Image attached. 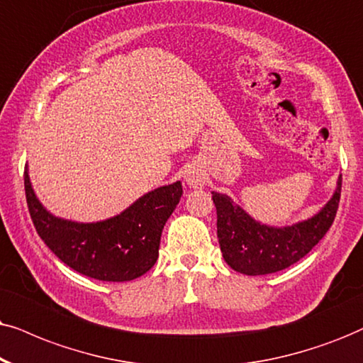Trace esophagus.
<instances>
[{"mask_svg": "<svg viewBox=\"0 0 363 363\" xmlns=\"http://www.w3.org/2000/svg\"><path fill=\"white\" fill-rule=\"evenodd\" d=\"M186 182L189 186H192V187H201L203 186V181H201V177L197 176V174H194V172H189L186 176Z\"/></svg>", "mask_w": 363, "mask_h": 363, "instance_id": "1", "label": "esophagus"}]
</instances>
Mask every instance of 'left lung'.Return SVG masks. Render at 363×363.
<instances>
[{
  "instance_id": "obj_1",
  "label": "left lung",
  "mask_w": 363,
  "mask_h": 363,
  "mask_svg": "<svg viewBox=\"0 0 363 363\" xmlns=\"http://www.w3.org/2000/svg\"><path fill=\"white\" fill-rule=\"evenodd\" d=\"M342 177L332 199L308 221L290 228H269L251 219L224 194L213 192L218 213V240L224 261L242 274H268L288 268L327 235L340 203Z\"/></svg>"
}]
</instances>
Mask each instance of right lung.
<instances>
[{
	"label": "right lung",
	"instance_id": "obj_1",
	"mask_svg": "<svg viewBox=\"0 0 363 363\" xmlns=\"http://www.w3.org/2000/svg\"><path fill=\"white\" fill-rule=\"evenodd\" d=\"M25 194L36 233L67 266L102 281H130L159 256L160 235L182 196L181 182L142 196L122 214L95 224L63 221L47 213L25 171Z\"/></svg>",
	"mask_w": 363,
	"mask_h": 363
}]
</instances>
